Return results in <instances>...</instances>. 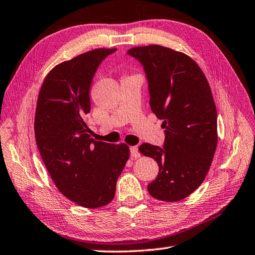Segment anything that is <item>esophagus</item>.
Returning a JSON list of instances; mask_svg holds the SVG:
<instances>
[{"label": "esophagus", "instance_id": "1", "mask_svg": "<svg viewBox=\"0 0 255 255\" xmlns=\"http://www.w3.org/2000/svg\"><path fill=\"white\" fill-rule=\"evenodd\" d=\"M129 152H131V158H135V159H136V158H138L140 156L139 151H138V148H137L136 146L129 147Z\"/></svg>", "mask_w": 255, "mask_h": 255}]
</instances>
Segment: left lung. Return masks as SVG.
I'll use <instances>...</instances> for the list:
<instances>
[{"label":"left lung","mask_w":255,"mask_h":255,"mask_svg":"<svg viewBox=\"0 0 255 255\" xmlns=\"http://www.w3.org/2000/svg\"><path fill=\"white\" fill-rule=\"evenodd\" d=\"M127 53L143 65L150 109L165 128L162 147L144 143L138 148L159 167L147 189L157 200L181 201L204 181L216 150L217 111L211 87L196 62L184 53L157 44Z\"/></svg>","instance_id":"obj_1"}]
</instances>
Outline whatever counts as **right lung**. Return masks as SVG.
I'll use <instances>...</instances> for the list:
<instances>
[{"label": "right lung", "instance_id": "add662e5", "mask_svg": "<svg viewBox=\"0 0 255 255\" xmlns=\"http://www.w3.org/2000/svg\"><path fill=\"white\" fill-rule=\"evenodd\" d=\"M117 49H95L56 65L38 96L35 135L56 188L76 204L97 208L112 201L129 157L126 144L97 142L85 122L96 71Z\"/></svg>", "mask_w": 255, "mask_h": 255}]
</instances>
